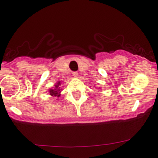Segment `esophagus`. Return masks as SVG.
<instances>
[{
    "instance_id": "1",
    "label": "esophagus",
    "mask_w": 158,
    "mask_h": 158,
    "mask_svg": "<svg viewBox=\"0 0 158 158\" xmlns=\"http://www.w3.org/2000/svg\"><path fill=\"white\" fill-rule=\"evenodd\" d=\"M73 76H74V77L77 78V77H78V76H79V73H78L77 72H73Z\"/></svg>"
}]
</instances>
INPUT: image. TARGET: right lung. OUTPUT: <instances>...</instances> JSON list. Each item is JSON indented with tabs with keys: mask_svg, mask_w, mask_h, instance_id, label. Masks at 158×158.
<instances>
[{
	"mask_svg": "<svg viewBox=\"0 0 158 158\" xmlns=\"http://www.w3.org/2000/svg\"><path fill=\"white\" fill-rule=\"evenodd\" d=\"M62 82L60 81H58L56 84L54 85V87L52 89H48V93H50V95L52 96H56V97L59 98L61 95V92H62V89H61L60 85Z\"/></svg>",
	"mask_w": 158,
	"mask_h": 158,
	"instance_id": "obj_1",
	"label": "right lung"
}]
</instances>
